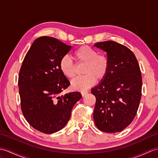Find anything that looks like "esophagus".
<instances>
[{
  "instance_id": "1",
  "label": "esophagus",
  "mask_w": 158,
  "mask_h": 158,
  "mask_svg": "<svg viewBox=\"0 0 158 158\" xmlns=\"http://www.w3.org/2000/svg\"><path fill=\"white\" fill-rule=\"evenodd\" d=\"M81 93L82 96L83 97L84 96H85V95H86L88 92H87V91H81Z\"/></svg>"
}]
</instances>
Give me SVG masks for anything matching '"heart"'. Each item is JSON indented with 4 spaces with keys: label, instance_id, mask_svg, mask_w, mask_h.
<instances>
[{
    "label": "heart",
    "instance_id": "obj_1",
    "mask_svg": "<svg viewBox=\"0 0 158 158\" xmlns=\"http://www.w3.org/2000/svg\"><path fill=\"white\" fill-rule=\"evenodd\" d=\"M75 56L79 63L85 64L83 77L72 80L73 89L83 91L94 85L96 79H103L108 71L109 61L104 55L98 54L96 50L88 46H83L75 51ZM60 70L65 77L73 78L75 75V64L69 56L62 57Z\"/></svg>",
    "mask_w": 158,
    "mask_h": 158
}]
</instances>
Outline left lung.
<instances>
[{"instance_id": "left-lung-1", "label": "left lung", "mask_w": 158, "mask_h": 158, "mask_svg": "<svg viewBox=\"0 0 158 158\" xmlns=\"http://www.w3.org/2000/svg\"><path fill=\"white\" fill-rule=\"evenodd\" d=\"M107 54L108 71L91 89L96 98L95 124L106 133H117L131 123L141 97L142 77L138 61L132 51L114 41L96 43Z\"/></svg>"}]
</instances>
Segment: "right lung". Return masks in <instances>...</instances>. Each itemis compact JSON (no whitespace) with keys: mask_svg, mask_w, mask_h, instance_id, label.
<instances>
[{"mask_svg":"<svg viewBox=\"0 0 158 158\" xmlns=\"http://www.w3.org/2000/svg\"><path fill=\"white\" fill-rule=\"evenodd\" d=\"M71 48L58 39L42 36L32 44L21 65L18 81L21 110L28 123L44 133L61 130L82 98L78 91L60 96L70 82L59 63Z\"/></svg>","mask_w":158,"mask_h":158,"instance_id":"1","label":"right lung"}]
</instances>
